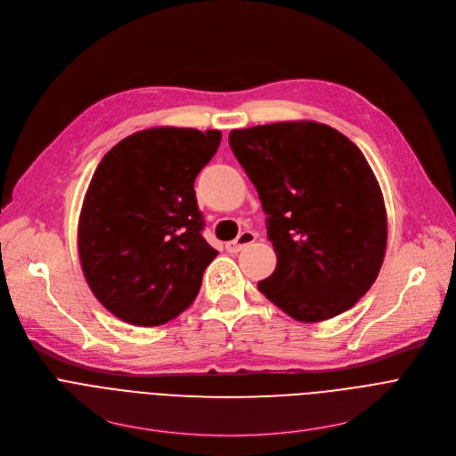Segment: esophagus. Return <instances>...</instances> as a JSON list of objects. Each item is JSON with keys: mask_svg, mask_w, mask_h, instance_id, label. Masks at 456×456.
Here are the masks:
<instances>
[{"mask_svg": "<svg viewBox=\"0 0 456 456\" xmlns=\"http://www.w3.org/2000/svg\"><path fill=\"white\" fill-rule=\"evenodd\" d=\"M254 240H256V234H254V232H250V231H243L241 234H238V238H236L234 241H229V243L225 245V248H227V252L236 254V252H240L243 247L250 245Z\"/></svg>", "mask_w": 456, "mask_h": 456, "instance_id": "obj_1", "label": "esophagus"}]
</instances>
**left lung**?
<instances>
[{"label":"left lung","instance_id":"left-lung-1","mask_svg":"<svg viewBox=\"0 0 456 456\" xmlns=\"http://www.w3.org/2000/svg\"><path fill=\"white\" fill-rule=\"evenodd\" d=\"M229 146L278 256L259 292L303 322L352 308L377 280L387 240L382 192L361 150L314 120L232 129Z\"/></svg>","mask_w":456,"mask_h":456}]
</instances>
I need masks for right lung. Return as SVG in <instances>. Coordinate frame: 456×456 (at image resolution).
I'll return each mask as SVG.
<instances>
[{"mask_svg":"<svg viewBox=\"0 0 456 456\" xmlns=\"http://www.w3.org/2000/svg\"><path fill=\"white\" fill-rule=\"evenodd\" d=\"M222 141L218 129L150 127L122 139L97 166L83 202V274L115 317L159 327L199 296L216 257L202 236L194 178Z\"/></svg>","mask_w":456,"mask_h":456,"instance_id":"1","label":"right lung"}]
</instances>
